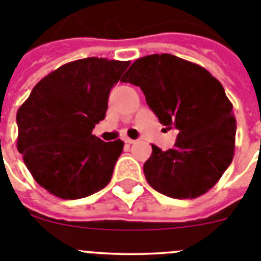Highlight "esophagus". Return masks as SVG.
<instances>
[{
    "mask_svg": "<svg viewBox=\"0 0 261 261\" xmlns=\"http://www.w3.org/2000/svg\"><path fill=\"white\" fill-rule=\"evenodd\" d=\"M124 142H125V144H135V140H132V138H129V137H124Z\"/></svg>",
    "mask_w": 261,
    "mask_h": 261,
    "instance_id": "obj_1",
    "label": "esophagus"
}]
</instances>
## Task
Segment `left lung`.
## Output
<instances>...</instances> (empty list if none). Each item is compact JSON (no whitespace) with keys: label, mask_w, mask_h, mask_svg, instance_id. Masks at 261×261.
Here are the masks:
<instances>
[{"label":"left lung","mask_w":261,"mask_h":261,"mask_svg":"<svg viewBox=\"0 0 261 261\" xmlns=\"http://www.w3.org/2000/svg\"><path fill=\"white\" fill-rule=\"evenodd\" d=\"M121 82L140 87L159 123L179 130L172 149L151 145L144 165L147 183L172 199H196L213 188L231 163L237 132L220 81L197 64L162 53L136 60Z\"/></svg>","instance_id":"obj_1"}]
</instances>
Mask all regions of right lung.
Here are the masks:
<instances>
[{"label": "right lung", "instance_id": "right-lung-1", "mask_svg": "<svg viewBox=\"0 0 261 261\" xmlns=\"http://www.w3.org/2000/svg\"><path fill=\"white\" fill-rule=\"evenodd\" d=\"M129 64L98 57L68 62L39 81L18 110V151L53 196L82 199L110 183L124 142L102 141L93 129Z\"/></svg>", "mask_w": 261, "mask_h": 261}]
</instances>
